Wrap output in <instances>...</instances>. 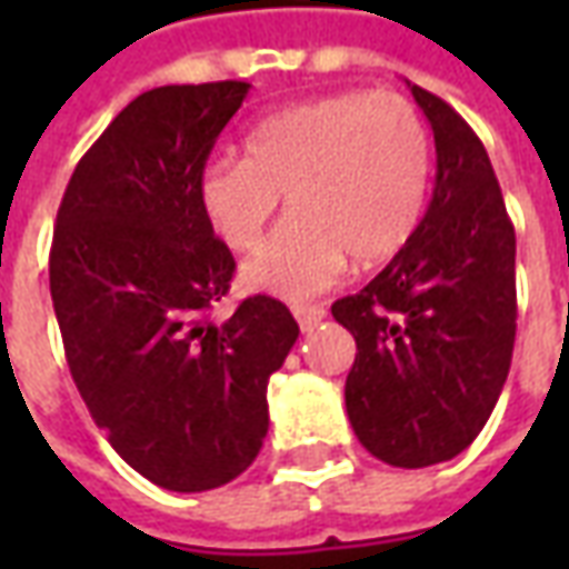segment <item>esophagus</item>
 Listing matches in <instances>:
<instances>
[{"mask_svg":"<svg viewBox=\"0 0 569 569\" xmlns=\"http://www.w3.org/2000/svg\"><path fill=\"white\" fill-rule=\"evenodd\" d=\"M292 313H296V320L308 329L313 322H320L326 317V308L322 305H292Z\"/></svg>","mask_w":569,"mask_h":569,"instance_id":"obj_1","label":"esophagus"}]
</instances>
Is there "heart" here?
<instances>
[{
    "label": "heart",
    "mask_w": 569,
    "mask_h": 569,
    "mask_svg": "<svg viewBox=\"0 0 569 569\" xmlns=\"http://www.w3.org/2000/svg\"><path fill=\"white\" fill-rule=\"evenodd\" d=\"M429 133L406 97L345 91L261 118L243 158L200 173V207L224 247L261 240L280 198L292 216L249 259L247 283L283 298L332 286L347 256L378 264L406 243L427 200Z\"/></svg>",
    "instance_id": "obj_1"
}]
</instances>
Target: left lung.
<instances>
[{
    "label": "left lung",
    "mask_w": 569,
    "mask_h": 569,
    "mask_svg": "<svg viewBox=\"0 0 569 569\" xmlns=\"http://www.w3.org/2000/svg\"><path fill=\"white\" fill-rule=\"evenodd\" d=\"M436 140L423 219L332 317L357 338L345 402L362 448L402 469L472 445L502 393L515 347V228L476 130L411 84Z\"/></svg>",
    "instance_id": "1"
}]
</instances>
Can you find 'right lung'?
<instances>
[{"label": "right lung", "instance_id": "obj_1", "mask_svg": "<svg viewBox=\"0 0 569 569\" xmlns=\"http://www.w3.org/2000/svg\"><path fill=\"white\" fill-rule=\"evenodd\" d=\"M247 81L140 93L84 151L60 200L51 298L72 381L109 445L158 488L198 493L268 436V381L298 338L283 301L210 320L234 256L200 207L216 137Z\"/></svg>", "mask_w": 569, "mask_h": 569}]
</instances>
